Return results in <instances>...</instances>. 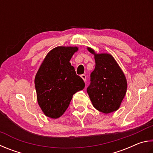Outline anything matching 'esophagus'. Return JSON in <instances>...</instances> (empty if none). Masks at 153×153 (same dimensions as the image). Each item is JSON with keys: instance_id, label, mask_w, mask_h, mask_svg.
<instances>
[{"instance_id": "obj_1", "label": "esophagus", "mask_w": 153, "mask_h": 153, "mask_svg": "<svg viewBox=\"0 0 153 153\" xmlns=\"http://www.w3.org/2000/svg\"><path fill=\"white\" fill-rule=\"evenodd\" d=\"M81 78L84 80V81H86L87 80V76L85 74H81Z\"/></svg>"}]
</instances>
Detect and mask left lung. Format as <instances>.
I'll return each instance as SVG.
<instances>
[{"mask_svg":"<svg viewBox=\"0 0 153 153\" xmlns=\"http://www.w3.org/2000/svg\"><path fill=\"white\" fill-rule=\"evenodd\" d=\"M95 68L91 73L90 85L87 91L93 105L104 114H109L120 108L127 90V81L118 64L108 53H95Z\"/></svg>","mask_w":153,"mask_h":153,"instance_id":"left-lung-1","label":"left lung"}]
</instances>
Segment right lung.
<instances>
[{"label":"right lung","mask_w":153,"mask_h":153,"mask_svg":"<svg viewBox=\"0 0 153 153\" xmlns=\"http://www.w3.org/2000/svg\"><path fill=\"white\" fill-rule=\"evenodd\" d=\"M76 47L59 46L45 56L35 78L37 102L45 116L58 118L68 108L75 93L85 82L70 63Z\"/></svg>","instance_id":"right-lung-1"}]
</instances>
